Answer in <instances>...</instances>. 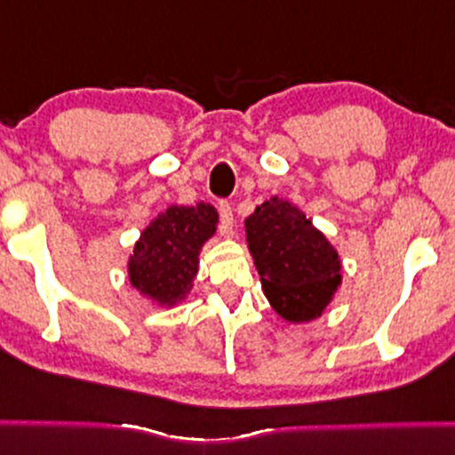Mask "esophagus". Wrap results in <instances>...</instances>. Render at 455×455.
Masks as SVG:
<instances>
[{"instance_id":"obj_1","label":"esophagus","mask_w":455,"mask_h":455,"mask_svg":"<svg viewBox=\"0 0 455 455\" xmlns=\"http://www.w3.org/2000/svg\"><path fill=\"white\" fill-rule=\"evenodd\" d=\"M218 212H220V222H222V235L231 237L233 235V210L227 201H220L218 205Z\"/></svg>"}]
</instances>
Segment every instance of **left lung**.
<instances>
[{
  "label": "left lung",
  "instance_id": "obj_1",
  "mask_svg": "<svg viewBox=\"0 0 455 455\" xmlns=\"http://www.w3.org/2000/svg\"><path fill=\"white\" fill-rule=\"evenodd\" d=\"M245 242L271 307L289 323L321 316L342 282V260L293 203L271 196L245 218Z\"/></svg>",
  "mask_w": 455,
  "mask_h": 455
}]
</instances>
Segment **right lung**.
Returning a JSON list of instances; mask_svg holds the SVG:
<instances>
[{
  "instance_id": "1",
  "label": "right lung",
  "mask_w": 455,
  "mask_h": 455,
  "mask_svg": "<svg viewBox=\"0 0 455 455\" xmlns=\"http://www.w3.org/2000/svg\"><path fill=\"white\" fill-rule=\"evenodd\" d=\"M218 212L210 203L171 205L143 228L128 259V280L158 306H175L192 291L203 243L213 237Z\"/></svg>"
}]
</instances>
